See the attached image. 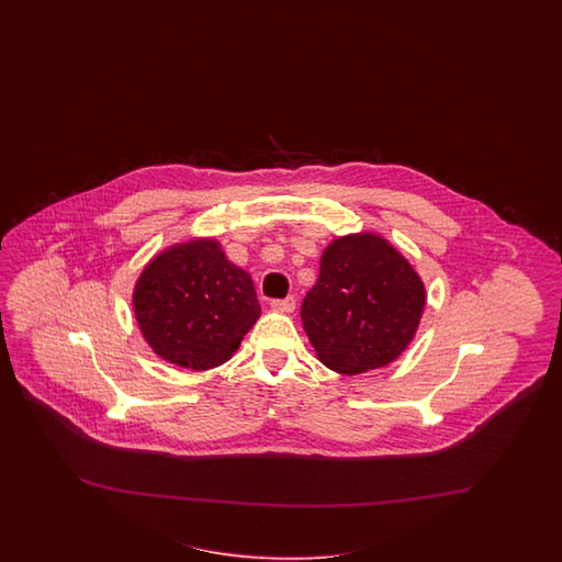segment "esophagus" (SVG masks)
<instances>
[{"instance_id": "esophagus-1", "label": "esophagus", "mask_w": 562, "mask_h": 562, "mask_svg": "<svg viewBox=\"0 0 562 562\" xmlns=\"http://www.w3.org/2000/svg\"><path fill=\"white\" fill-rule=\"evenodd\" d=\"M270 306H272L273 311H278V313H292L294 306H296V301H294V296H289V299L272 301Z\"/></svg>"}]
</instances>
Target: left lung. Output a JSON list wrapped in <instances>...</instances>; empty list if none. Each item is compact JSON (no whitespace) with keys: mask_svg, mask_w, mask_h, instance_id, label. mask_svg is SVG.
<instances>
[{"mask_svg":"<svg viewBox=\"0 0 562 562\" xmlns=\"http://www.w3.org/2000/svg\"><path fill=\"white\" fill-rule=\"evenodd\" d=\"M425 305V282L408 259L376 233H352L325 247L301 319L327 369L360 374L408 348Z\"/></svg>","mask_w":562,"mask_h":562,"instance_id":"1","label":"left lung"}]
</instances>
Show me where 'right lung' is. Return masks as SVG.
Returning <instances> with one entry per match:
<instances>
[{
  "label": "right lung",
  "mask_w": 562,
  "mask_h": 562,
  "mask_svg": "<svg viewBox=\"0 0 562 562\" xmlns=\"http://www.w3.org/2000/svg\"><path fill=\"white\" fill-rule=\"evenodd\" d=\"M132 305L154 355L191 371L231 360L261 315L249 272L207 237L156 254L137 278Z\"/></svg>",
  "instance_id": "1"
}]
</instances>
